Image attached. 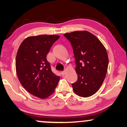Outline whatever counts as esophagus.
<instances>
[{
	"label": "esophagus",
	"mask_w": 127,
	"mask_h": 127,
	"mask_svg": "<svg viewBox=\"0 0 127 127\" xmlns=\"http://www.w3.org/2000/svg\"><path fill=\"white\" fill-rule=\"evenodd\" d=\"M61 75L62 76H64L65 75V71H63V72H61Z\"/></svg>",
	"instance_id": "34e87169"
}]
</instances>
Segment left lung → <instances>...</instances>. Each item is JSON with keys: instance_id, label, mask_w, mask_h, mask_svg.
Instances as JSON below:
<instances>
[{"instance_id": "left-lung-1", "label": "left lung", "mask_w": 127, "mask_h": 127, "mask_svg": "<svg viewBox=\"0 0 127 127\" xmlns=\"http://www.w3.org/2000/svg\"><path fill=\"white\" fill-rule=\"evenodd\" d=\"M64 36L73 50L78 76L72 87L80 96L88 97L99 89L106 75L109 60L105 47L88 31H75Z\"/></svg>"}]
</instances>
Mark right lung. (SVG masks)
I'll return each mask as SVG.
<instances>
[{
	"label": "right lung",
	"mask_w": 127,
	"mask_h": 127,
	"mask_svg": "<svg viewBox=\"0 0 127 127\" xmlns=\"http://www.w3.org/2000/svg\"><path fill=\"white\" fill-rule=\"evenodd\" d=\"M60 36L39 35L27 37L17 51L15 67L19 81L29 93L44 99L53 94L60 77L52 72L47 54Z\"/></svg>",
	"instance_id": "obj_1"
}]
</instances>
